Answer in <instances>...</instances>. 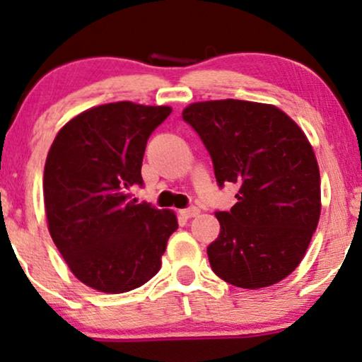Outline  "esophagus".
Segmentation results:
<instances>
[{"mask_svg": "<svg viewBox=\"0 0 362 362\" xmlns=\"http://www.w3.org/2000/svg\"><path fill=\"white\" fill-rule=\"evenodd\" d=\"M178 214H180L182 216H184V218H192V216H197L200 214V210L197 209V206H190V209H184V210H180L178 211Z\"/></svg>", "mask_w": 362, "mask_h": 362, "instance_id": "1", "label": "esophagus"}]
</instances>
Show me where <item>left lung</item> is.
Here are the masks:
<instances>
[{
  "mask_svg": "<svg viewBox=\"0 0 362 362\" xmlns=\"http://www.w3.org/2000/svg\"><path fill=\"white\" fill-rule=\"evenodd\" d=\"M182 117L210 152L216 182L238 187L230 211H216L220 235L210 267L247 290L272 286L295 272L321 214L320 167L310 141L273 104L238 99L194 103Z\"/></svg>",
  "mask_w": 362,
  "mask_h": 362,
  "instance_id": "8db88e82",
  "label": "left lung"
}]
</instances>
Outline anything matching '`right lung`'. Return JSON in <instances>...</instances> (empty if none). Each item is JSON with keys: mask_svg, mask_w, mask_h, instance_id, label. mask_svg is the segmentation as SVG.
Wrapping results in <instances>:
<instances>
[{"mask_svg": "<svg viewBox=\"0 0 362 362\" xmlns=\"http://www.w3.org/2000/svg\"><path fill=\"white\" fill-rule=\"evenodd\" d=\"M168 105L120 100L77 114L47 152L42 192L51 238L72 274L93 290L125 293L162 267L172 210L131 199L142 185V158Z\"/></svg>", "mask_w": 362, "mask_h": 362, "instance_id": "1", "label": "right lung"}]
</instances>
